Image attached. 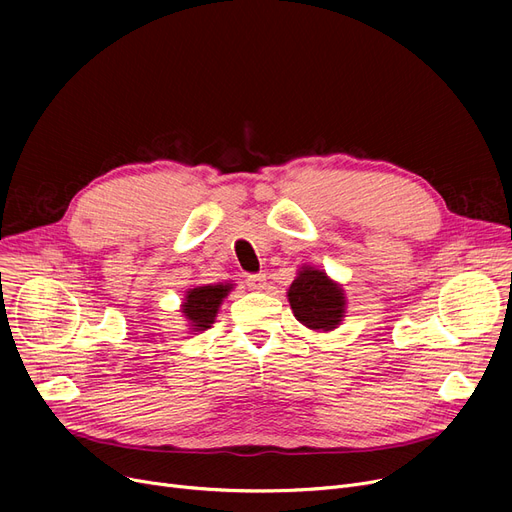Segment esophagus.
Instances as JSON below:
<instances>
[{
    "label": "esophagus",
    "mask_w": 512,
    "mask_h": 512,
    "mask_svg": "<svg viewBox=\"0 0 512 512\" xmlns=\"http://www.w3.org/2000/svg\"><path fill=\"white\" fill-rule=\"evenodd\" d=\"M247 286H249L251 290H255V292H261V290L267 288V280H265L263 274H255V276H249V278H247Z\"/></svg>",
    "instance_id": "esophagus-1"
}]
</instances>
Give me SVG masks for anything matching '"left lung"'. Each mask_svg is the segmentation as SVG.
I'll return each instance as SVG.
<instances>
[{
    "mask_svg": "<svg viewBox=\"0 0 512 512\" xmlns=\"http://www.w3.org/2000/svg\"><path fill=\"white\" fill-rule=\"evenodd\" d=\"M290 309L297 321L313 332L336 330L346 313V294L342 284L313 265L299 267L288 292Z\"/></svg>",
    "mask_w": 512,
    "mask_h": 512,
    "instance_id": "1",
    "label": "left lung"
}]
</instances>
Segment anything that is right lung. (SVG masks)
Listing matches in <instances>:
<instances>
[{"instance_id":"1","label":"right lung","mask_w":512,"mask_h":512,"mask_svg":"<svg viewBox=\"0 0 512 512\" xmlns=\"http://www.w3.org/2000/svg\"><path fill=\"white\" fill-rule=\"evenodd\" d=\"M234 288L232 282H220V284H203V286H193L188 288L180 313L186 319L188 332H205L211 328V324L218 317V311L224 303V299Z\"/></svg>"}]
</instances>
